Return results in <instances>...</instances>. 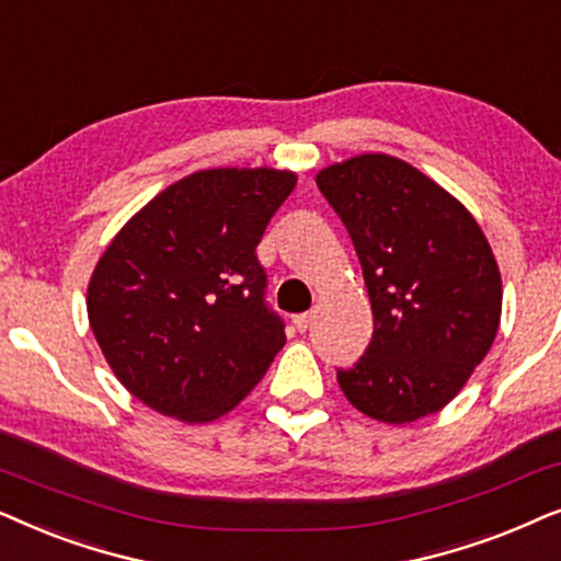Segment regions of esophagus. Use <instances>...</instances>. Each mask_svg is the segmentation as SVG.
I'll list each match as a JSON object with an SVG mask.
<instances>
[{
    "instance_id": "esophagus-1",
    "label": "esophagus",
    "mask_w": 561,
    "mask_h": 561,
    "mask_svg": "<svg viewBox=\"0 0 561 561\" xmlns=\"http://www.w3.org/2000/svg\"><path fill=\"white\" fill-rule=\"evenodd\" d=\"M312 320H316V316H312V312H302V316H295L293 323H295L297 331L305 333L312 325Z\"/></svg>"
}]
</instances>
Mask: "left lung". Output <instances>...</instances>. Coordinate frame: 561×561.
Segmentation results:
<instances>
[{"label": "left lung", "mask_w": 561, "mask_h": 561, "mask_svg": "<svg viewBox=\"0 0 561 561\" xmlns=\"http://www.w3.org/2000/svg\"><path fill=\"white\" fill-rule=\"evenodd\" d=\"M316 182L362 261L375 333L339 385L351 405L402 425L438 413L488 356L503 282L472 213L423 171L362 153Z\"/></svg>", "instance_id": "obj_1"}]
</instances>
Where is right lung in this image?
<instances>
[{
  "label": "right lung",
  "mask_w": 561,
  "mask_h": 561,
  "mask_svg": "<svg viewBox=\"0 0 561 561\" xmlns=\"http://www.w3.org/2000/svg\"><path fill=\"white\" fill-rule=\"evenodd\" d=\"M295 184L266 167L194 171L112 238L89 279V325L144 405L210 423L266 375L287 335L256 245Z\"/></svg>",
  "instance_id": "right-lung-1"
}]
</instances>
